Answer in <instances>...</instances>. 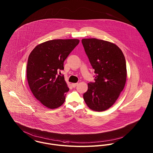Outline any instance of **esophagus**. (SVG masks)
Instances as JSON below:
<instances>
[{"mask_svg": "<svg viewBox=\"0 0 153 153\" xmlns=\"http://www.w3.org/2000/svg\"><path fill=\"white\" fill-rule=\"evenodd\" d=\"M77 85H78V83H72V87H76Z\"/></svg>", "mask_w": 153, "mask_h": 153, "instance_id": "1", "label": "esophagus"}]
</instances>
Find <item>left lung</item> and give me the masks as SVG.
Returning a JSON list of instances; mask_svg holds the SVG:
<instances>
[{"label":"left lung","mask_w":153,"mask_h":153,"mask_svg":"<svg viewBox=\"0 0 153 153\" xmlns=\"http://www.w3.org/2000/svg\"><path fill=\"white\" fill-rule=\"evenodd\" d=\"M82 43L95 70L94 82L88 84L84 100L95 111L109 108L123 90L127 79L125 56L115 44L95 38L82 39Z\"/></svg>","instance_id":"8db88e82"}]
</instances>
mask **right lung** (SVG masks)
I'll list each match as a JSON object with an SVG mask.
<instances>
[{"instance_id":"obj_1","label":"right lung","mask_w":153,"mask_h":153,"mask_svg":"<svg viewBox=\"0 0 153 153\" xmlns=\"http://www.w3.org/2000/svg\"><path fill=\"white\" fill-rule=\"evenodd\" d=\"M79 42L76 39L48 41L38 45L28 57L29 86L34 97L48 108H57L65 101L69 88L64 76L58 72L64 70V61Z\"/></svg>"}]
</instances>
